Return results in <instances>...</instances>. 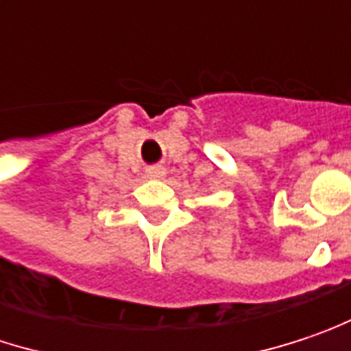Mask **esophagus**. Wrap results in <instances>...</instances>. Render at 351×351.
I'll use <instances>...</instances> for the list:
<instances>
[{
	"instance_id": "obj_1",
	"label": "esophagus",
	"mask_w": 351,
	"mask_h": 351,
	"mask_svg": "<svg viewBox=\"0 0 351 351\" xmlns=\"http://www.w3.org/2000/svg\"><path fill=\"white\" fill-rule=\"evenodd\" d=\"M147 176H149V178H163V176H165V167H162V165H154V167L147 169Z\"/></svg>"
}]
</instances>
